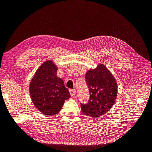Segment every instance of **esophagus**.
<instances>
[{"mask_svg":"<svg viewBox=\"0 0 152 152\" xmlns=\"http://www.w3.org/2000/svg\"><path fill=\"white\" fill-rule=\"evenodd\" d=\"M69 91H70V94L72 96H75V94H76L75 89H70V90H69Z\"/></svg>","mask_w":152,"mask_h":152,"instance_id":"esophagus-1","label":"esophagus"}]
</instances>
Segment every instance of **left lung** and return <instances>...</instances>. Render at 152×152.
Returning a JSON list of instances; mask_svg holds the SVG:
<instances>
[{
    "instance_id": "left-lung-1",
    "label": "left lung",
    "mask_w": 152,
    "mask_h": 152,
    "mask_svg": "<svg viewBox=\"0 0 152 152\" xmlns=\"http://www.w3.org/2000/svg\"><path fill=\"white\" fill-rule=\"evenodd\" d=\"M86 82L90 94L89 102L80 103L82 112L90 117H98L112 108L117 96L115 79L103 64L87 71Z\"/></svg>"
}]
</instances>
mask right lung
Here are the masks:
<instances>
[{"label":"right lung","mask_w":152,"mask_h":152,"mask_svg":"<svg viewBox=\"0 0 152 152\" xmlns=\"http://www.w3.org/2000/svg\"><path fill=\"white\" fill-rule=\"evenodd\" d=\"M58 68L51 61L43 63L30 82V94L35 107L46 115H54L70 98L63 80L57 76Z\"/></svg>","instance_id":"1"}]
</instances>
